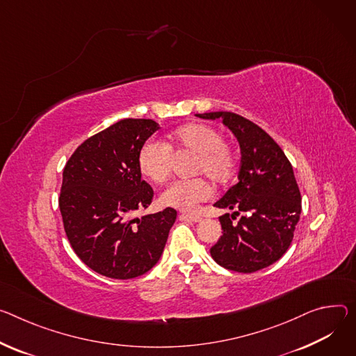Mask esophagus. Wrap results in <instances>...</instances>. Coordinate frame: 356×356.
Wrapping results in <instances>:
<instances>
[{
  "mask_svg": "<svg viewBox=\"0 0 356 356\" xmlns=\"http://www.w3.org/2000/svg\"><path fill=\"white\" fill-rule=\"evenodd\" d=\"M180 218H187V220H190V221H195V222L202 221V216H199V214H193V213H183V214H180Z\"/></svg>",
  "mask_w": 356,
  "mask_h": 356,
  "instance_id": "34e87169",
  "label": "esophagus"
}]
</instances>
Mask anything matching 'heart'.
<instances>
[{"label": "heart", "instance_id": "1", "mask_svg": "<svg viewBox=\"0 0 356 356\" xmlns=\"http://www.w3.org/2000/svg\"><path fill=\"white\" fill-rule=\"evenodd\" d=\"M196 154L195 173L206 175L216 184L232 180L236 170V154L224 143L222 135L204 123L186 124L172 135L169 146L159 140H147L139 150L140 173L152 181H163L172 168V151ZM211 196V187L203 179L175 180L160 193V203L177 210H193Z\"/></svg>", "mask_w": 356, "mask_h": 356}]
</instances>
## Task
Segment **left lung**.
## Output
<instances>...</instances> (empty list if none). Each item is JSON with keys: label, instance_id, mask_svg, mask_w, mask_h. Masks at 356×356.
Here are the masks:
<instances>
[{"label": "left lung", "instance_id": "1", "mask_svg": "<svg viewBox=\"0 0 356 356\" xmlns=\"http://www.w3.org/2000/svg\"><path fill=\"white\" fill-rule=\"evenodd\" d=\"M221 119L241 150L238 183L214 203L234 213L218 217L222 236L210 248L213 260L227 270L255 273L285 254L301 214V193L282 149L260 126L233 112L196 115ZM243 213L234 223V215Z\"/></svg>", "mask_w": 356, "mask_h": 356}]
</instances>
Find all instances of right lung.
Listing matches in <instances>:
<instances>
[{
  "label": "right lung",
  "mask_w": 356,
  "mask_h": 356,
  "mask_svg": "<svg viewBox=\"0 0 356 356\" xmlns=\"http://www.w3.org/2000/svg\"><path fill=\"white\" fill-rule=\"evenodd\" d=\"M159 129L152 119H122L86 139L63 169V229L76 255L101 275H143L165 250L175 209L132 218L153 199V188L142 180L138 154Z\"/></svg>",
  "instance_id": "1"
}]
</instances>
